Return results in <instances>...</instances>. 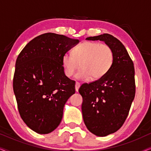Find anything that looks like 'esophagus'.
Listing matches in <instances>:
<instances>
[{
	"instance_id": "34e87169",
	"label": "esophagus",
	"mask_w": 151,
	"mask_h": 151,
	"mask_svg": "<svg viewBox=\"0 0 151 151\" xmlns=\"http://www.w3.org/2000/svg\"><path fill=\"white\" fill-rule=\"evenodd\" d=\"M80 86V84L79 83V82H76V86H75V87H76V91H78V89H79Z\"/></svg>"
}]
</instances>
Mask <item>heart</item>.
<instances>
[{"instance_id": "obj_1", "label": "heart", "mask_w": 151, "mask_h": 151, "mask_svg": "<svg viewBox=\"0 0 151 151\" xmlns=\"http://www.w3.org/2000/svg\"><path fill=\"white\" fill-rule=\"evenodd\" d=\"M113 63L112 49L106 44L96 42H85L73 49V54L65 53L62 58L65 74L71 77L80 67L82 68L76 74L79 80H98L111 69Z\"/></svg>"}]
</instances>
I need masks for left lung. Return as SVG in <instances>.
Wrapping results in <instances>:
<instances>
[{
	"mask_svg": "<svg viewBox=\"0 0 151 151\" xmlns=\"http://www.w3.org/2000/svg\"><path fill=\"white\" fill-rule=\"evenodd\" d=\"M88 40L104 41L112 49L113 63L104 76L82 84V112L91 133L104 137L119 130L124 123L135 95V69L125 47L109 34L88 37Z\"/></svg>",
	"mask_w": 151,
	"mask_h": 151,
	"instance_id": "obj_1",
	"label": "left lung"
}]
</instances>
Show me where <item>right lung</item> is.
Segmentation results:
<instances>
[{"label":"right lung","instance_id":"right-lung-1","mask_svg":"<svg viewBox=\"0 0 151 151\" xmlns=\"http://www.w3.org/2000/svg\"><path fill=\"white\" fill-rule=\"evenodd\" d=\"M80 41L46 33L24 47L16 62L13 88L20 115L39 134L58 127L65 103L75 93L73 80L65 76L63 55Z\"/></svg>","mask_w":151,"mask_h":151}]
</instances>
